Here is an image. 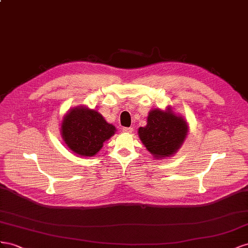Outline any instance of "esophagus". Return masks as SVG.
I'll use <instances>...</instances> for the list:
<instances>
[{"label":"esophagus","instance_id":"34e87169","mask_svg":"<svg viewBox=\"0 0 248 248\" xmlns=\"http://www.w3.org/2000/svg\"><path fill=\"white\" fill-rule=\"evenodd\" d=\"M123 131L126 134H131V133H133V128H124Z\"/></svg>","mask_w":248,"mask_h":248}]
</instances>
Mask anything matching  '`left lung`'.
I'll return each mask as SVG.
<instances>
[{
	"label": "left lung",
	"instance_id": "obj_1",
	"mask_svg": "<svg viewBox=\"0 0 248 248\" xmlns=\"http://www.w3.org/2000/svg\"><path fill=\"white\" fill-rule=\"evenodd\" d=\"M187 134L186 120L169 107L165 111H150L146 125L138 130L141 142L155 159L171 157L182 146Z\"/></svg>",
	"mask_w": 248,
	"mask_h": 248
}]
</instances>
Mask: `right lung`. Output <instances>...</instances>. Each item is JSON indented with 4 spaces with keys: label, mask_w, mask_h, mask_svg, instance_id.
<instances>
[{
    "label": "right lung",
    "mask_w": 248,
    "mask_h": 248,
    "mask_svg": "<svg viewBox=\"0 0 248 248\" xmlns=\"http://www.w3.org/2000/svg\"><path fill=\"white\" fill-rule=\"evenodd\" d=\"M116 132L101 113L84 106L70 109L61 124V135L70 151L83 157H93L100 152L105 141Z\"/></svg>",
    "instance_id": "add662e5"
}]
</instances>
